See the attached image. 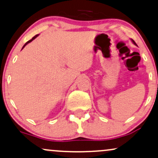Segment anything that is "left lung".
Here are the masks:
<instances>
[{"label":"left lung","instance_id":"1","mask_svg":"<svg viewBox=\"0 0 158 158\" xmlns=\"http://www.w3.org/2000/svg\"><path fill=\"white\" fill-rule=\"evenodd\" d=\"M131 40H132V43H133V44H135V45H137V44H136V43H135V41L133 40H132V39H131Z\"/></svg>","mask_w":158,"mask_h":158}]
</instances>
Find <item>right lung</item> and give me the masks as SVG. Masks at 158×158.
<instances>
[{
    "mask_svg": "<svg viewBox=\"0 0 158 158\" xmlns=\"http://www.w3.org/2000/svg\"><path fill=\"white\" fill-rule=\"evenodd\" d=\"M37 36H38V35H35V37H33V38H32V39H31V40H28V42H27V43H25V45H23V48H22V49H23V48H24V47H25V46H26V45H27V44H28V43H31V41H32V40H35V38H36V37H37Z\"/></svg>",
    "mask_w": 158,
    "mask_h": 158,
    "instance_id": "right-lung-1",
    "label": "right lung"
}]
</instances>
